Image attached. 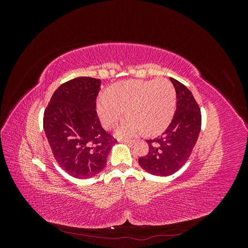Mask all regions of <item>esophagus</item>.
Instances as JSON below:
<instances>
[{"instance_id":"34e87169","label":"esophagus","mask_w":248,"mask_h":248,"mask_svg":"<svg viewBox=\"0 0 248 248\" xmlns=\"http://www.w3.org/2000/svg\"><path fill=\"white\" fill-rule=\"evenodd\" d=\"M119 142H124V144H132V140H119Z\"/></svg>"}]
</instances>
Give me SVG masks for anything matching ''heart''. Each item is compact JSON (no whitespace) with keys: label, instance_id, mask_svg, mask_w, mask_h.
I'll list each match as a JSON object with an SVG mask.
<instances>
[{"label":"heart","instance_id":"obj_1","mask_svg":"<svg viewBox=\"0 0 248 248\" xmlns=\"http://www.w3.org/2000/svg\"><path fill=\"white\" fill-rule=\"evenodd\" d=\"M176 90L168 79H130L118 82L110 92H103L97 100V112L107 129L118 127L120 138L134 137L146 131L156 133L166 128L174 116Z\"/></svg>","mask_w":248,"mask_h":248}]
</instances>
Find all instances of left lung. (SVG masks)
Returning <instances> with one entry per match:
<instances>
[{"label":"left lung","mask_w":248,"mask_h":248,"mask_svg":"<svg viewBox=\"0 0 248 248\" xmlns=\"http://www.w3.org/2000/svg\"><path fill=\"white\" fill-rule=\"evenodd\" d=\"M177 94L174 118L161 136L147 140L149 152L140 157V166L154 176H170L181 169L191 155L201 131L199 104L183 84L170 78Z\"/></svg>","instance_id":"obj_1"}]
</instances>
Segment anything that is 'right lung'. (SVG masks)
Returning a JSON list of instances; mask_svg holds the SVG:
<instances>
[{
    "instance_id": "right-lung-1",
    "label": "right lung",
    "mask_w": 248,
    "mask_h": 248,
    "mask_svg": "<svg viewBox=\"0 0 248 248\" xmlns=\"http://www.w3.org/2000/svg\"><path fill=\"white\" fill-rule=\"evenodd\" d=\"M100 79L80 77L60 86L44 110L43 128L58 164L74 178L88 179L106 168L117 142L96 111Z\"/></svg>"
}]
</instances>
